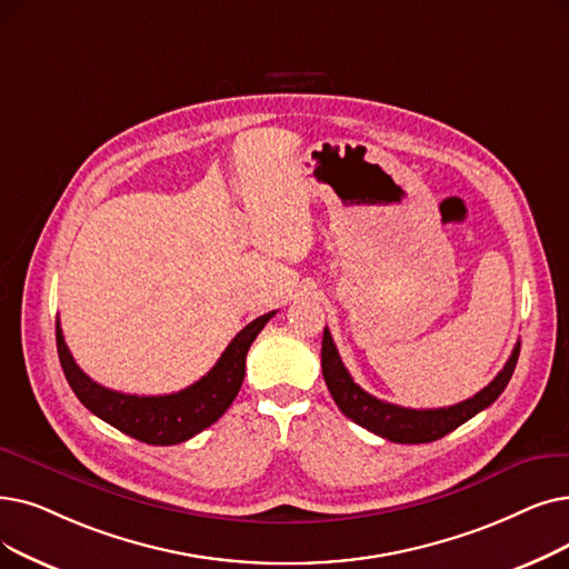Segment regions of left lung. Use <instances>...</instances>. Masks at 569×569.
Segmentation results:
<instances>
[{"mask_svg":"<svg viewBox=\"0 0 569 569\" xmlns=\"http://www.w3.org/2000/svg\"><path fill=\"white\" fill-rule=\"evenodd\" d=\"M518 353H521V341H516L507 365L500 369V375L483 390H479L475 398L441 409H407L400 405L383 402L375 398V395L365 392L351 379L349 369L343 367L328 328L323 332L320 365H323V377L332 400L337 402L341 413L349 416L353 423L395 443H426L453 432L458 426L467 423L469 418L496 402L513 375Z\"/></svg>","mask_w":569,"mask_h":569,"instance_id":"8db88e82","label":"left lung"}]
</instances>
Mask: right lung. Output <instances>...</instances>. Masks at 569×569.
Instances as JSON below:
<instances>
[{
  "label": "right lung",
  "instance_id": "obj_1",
  "mask_svg": "<svg viewBox=\"0 0 569 569\" xmlns=\"http://www.w3.org/2000/svg\"><path fill=\"white\" fill-rule=\"evenodd\" d=\"M274 313L277 311H269L251 320L228 343V349L209 369L207 377L171 395H126L94 383L71 358L60 320L56 326L58 356L71 390L77 392L86 409L139 441L153 443V447H169V443H181L202 432L228 411L246 375V353Z\"/></svg>",
  "mask_w": 569,
  "mask_h": 569
}]
</instances>
